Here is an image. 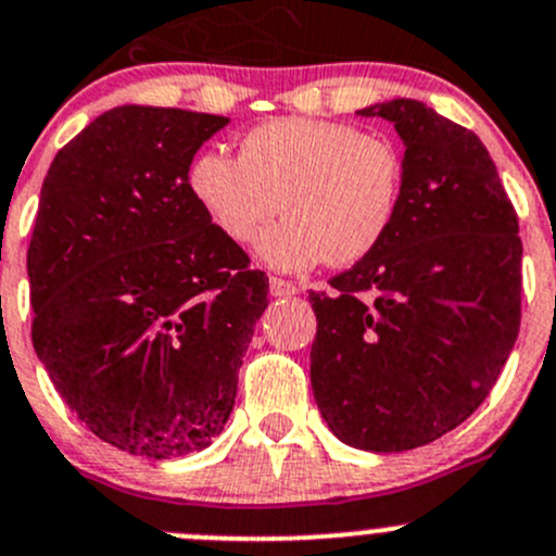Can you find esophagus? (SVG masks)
<instances>
[{
	"mask_svg": "<svg viewBox=\"0 0 556 556\" xmlns=\"http://www.w3.org/2000/svg\"><path fill=\"white\" fill-rule=\"evenodd\" d=\"M268 290H271L274 299H290V295L299 293V288H295L293 282H288V279H277V277L268 279Z\"/></svg>",
	"mask_w": 556,
	"mask_h": 556,
	"instance_id": "obj_1",
	"label": "esophagus"
}]
</instances>
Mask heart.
I'll use <instances>...</instances> for the list:
<instances>
[{
  "label": "heart",
  "instance_id": "1",
  "mask_svg": "<svg viewBox=\"0 0 556 556\" xmlns=\"http://www.w3.org/2000/svg\"><path fill=\"white\" fill-rule=\"evenodd\" d=\"M188 190L231 242L263 231L255 255L279 271L317 263L355 266L379 250L403 195V161L379 134L317 117H277L247 131L239 161L204 150L190 161Z\"/></svg>",
  "mask_w": 556,
  "mask_h": 556
}]
</instances>
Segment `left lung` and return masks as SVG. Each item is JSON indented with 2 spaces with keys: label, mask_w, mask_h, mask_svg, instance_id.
I'll use <instances>...</instances> for the list:
<instances>
[{
  "label": "left lung",
  "mask_w": 556,
  "mask_h": 556,
  "mask_svg": "<svg viewBox=\"0 0 556 556\" xmlns=\"http://www.w3.org/2000/svg\"><path fill=\"white\" fill-rule=\"evenodd\" d=\"M401 137L403 195L377 252L309 293L312 392L330 433L408 452L490 395L519 333V220L490 153L417 99L357 110Z\"/></svg>",
  "instance_id": "8db88e82"
}]
</instances>
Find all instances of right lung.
Instances as JSON below:
<instances>
[{
  "label": "right lung",
  "mask_w": 556,
  "mask_h": 556,
  "mask_svg": "<svg viewBox=\"0 0 556 556\" xmlns=\"http://www.w3.org/2000/svg\"><path fill=\"white\" fill-rule=\"evenodd\" d=\"M228 117L123 104L59 150L31 233V341L66 406L128 454L172 459L223 433L268 277L188 190Z\"/></svg>",
  "instance_id": "1"
}]
</instances>
